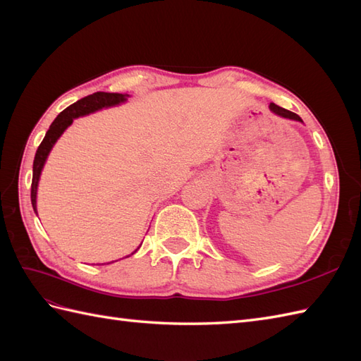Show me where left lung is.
Returning a JSON list of instances; mask_svg holds the SVG:
<instances>
[{
    "instance_id": "1",
    "label": "left lung",
    "mask_w": 361,
    "mask_h": 361,
    "mask_svg": "<svg viewBox=\"0 0 361 361\" xmlns=\"http://www.w3.org/2000/svg\"><path fill=\"white\" fill-rule=\"evenodd\" d=\"M269 108H271L272 113H276V114H279L281 117H286V118H292V120H298V122H302L301 117L298 114H295V113H292L289 110H285V108H281V106H279L276 104H269Z\"/></svg>"
}]
</instances>
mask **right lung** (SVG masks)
<instances>
[{"instance_id":"right-lung-1","label":"right lung","mask_w":361,"mask_h":361,"mask_svg":"<svg viewBox=\"0 0 361 361\" xmlns=\"http://www.w3.org/2000/svg\"><path fill=\"white\" fill-rule=\"evenodd\" d=\"M129 94L126 93H105V92H96L93 94H89L82 97V99L76 101L75 104L69 105L66 110H63L57 118L51 123L48 133L45 138L42 140L40 146L37 147L35 162H32V180H31V204L32 209L36 211V194H37V183L40 173L43 169V164H45L48 154L51 152L54 143H56L57 138L63 134V130L66 129L72 122L73 118L85 116L89 113H93L96 110H101L104 106H113L120 102L126 101V97ZM37 214V211H36Z\"/></svg>"}]
</instances>
